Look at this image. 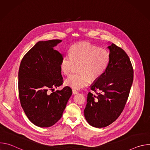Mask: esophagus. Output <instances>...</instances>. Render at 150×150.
I'll return each mask as SVG.
<instances>
[{"label": "esophagus", "instance_id": "obj_1", "mask_svg": "<svg viewBox=\"0 0 150 150\" xmlns=\"http://www.w3.org/2000/svg\"><path fill=\"white\" fill-rule=\"evenodd\" d=\"M78 93V92L76 91V90H72V94H77Z\"/></svg>", "mask_w": 150, "mask_h": 150}]
</instances>
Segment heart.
<instances>
[{
  "label": "heart",
  "instance_id": "1",
  "mask_svg": "<svg viewBox=\"0 0 150 150\" xmlns=\"http://www.w3.org/2000/svg\"><path fill=\"white\" fill-rule=\"evenodd\" d=\"M110 61V54L105 49H99L87 42L73 45L70 54L63 56L60 68L63 74L68 75L78 66L79 72L70 75L65 81V84L75 90L87 86L90 81H96L103 75Z\"/></svg>",
  "mask_w": 150,
  "mask_h": 150
}]
</instances>
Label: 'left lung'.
Listing matches in <instances>:
<instances>
[{"mask_svg": "<svg viewBox=\"0 0 150 150\" xmlns=\"http://www.w3.org/2000/svg\"><path fill=\"white\" fill-rule=\"evenodd\" d=\"M110 50L109 65L103 75L91 85L84 116L87 122L96 127L108 126L122 112L134 79L131 60L125 52L112 43ZM98 91V93H96Z\"/></svg>", "mask_w": 150, "mask_h": 150, "instance_id": "left-lung-1", "label": "left lung"}]
</instances>
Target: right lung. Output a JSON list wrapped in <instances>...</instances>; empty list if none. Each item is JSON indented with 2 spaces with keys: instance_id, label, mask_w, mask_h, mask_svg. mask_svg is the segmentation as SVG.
Listing matches in <instances>:
<instances>
[{
  "instance_id": "right-lung-1",
  "label": "right lung",
  "mask_w": 150,
  "mask_h": 150,
  "mask_svg": "<svg viewBox=\"0 0 150 150\" xmlns=\"http://www.w3.org/2000/svg\"><path fill=\"white\" fill-rule=\"evenodd\" d=\"M61 41L37 42L24 56L19 69L21 105L28 119L41 127L52 126L61 118L72 94L69 87L49 92L63 83L60 68L63 55L53 49Z\"/></svg>"
}]
</instances>
